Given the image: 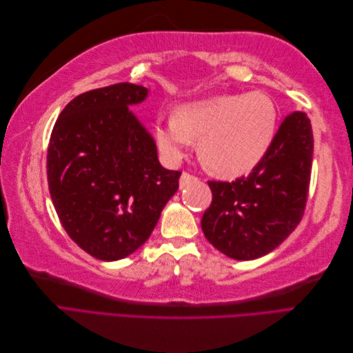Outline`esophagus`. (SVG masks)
<instances>
[{
  "label": "esophagus",
  "instance_id": "obj_1",
  "mask_svg": "<svg viewBox=\"0 0 353 353\" xmlns=\"http://www.w3.org/2000/svg\"><path fill=\"white\" fill-rule=\"evenodd\" d=\"M194 183H197V178L194 175H190L188 172H183V175H181V178H179V188L183 190Z\"/></svg>",
  "mask_w": 353,
  "mask_h": 353
}]
</instances>
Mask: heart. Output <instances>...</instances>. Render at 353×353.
<instances>
[{"label": "heart", "mask_w": 353, "mask_h": 353, "mask_svg": "<svg viewBox=\"0 0 353 353\" xmlns=\"http://www.w3.org/2000/svg\"><path fill=\"white\" fill-rule=\"evenodd\" d=\"M276 122L275 103L263 92L215 95L181 104L168 119L159 117L154 132L168 159H181L193 140H199V157L209 172L237 178L268 154Z\"/></svg>", "instance_id": "b5f03b06"}]
</instances>
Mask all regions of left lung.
<instances>
[{
    "label": "left lung",
    "mask_w": 353,
    "mask_h": 353,
    "mask_svg": "<svg viewBox=\"0 0 353 353\" xmlns=\"http://www.w3.org/2000/svg\"><path fill=\"white\" fill-rule=\"evenodd\" d=\"M312 156L306 113L285 116L268 154L248 176L208 183L212 203L201 218L208 241L237 261L258 259L279 248L303 216Z\"/></svg>",
    "instance_id": "obj_1"
}]
</instances>
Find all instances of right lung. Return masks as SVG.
<instances>
[{
	"label": "right lung",
	"mask_w": 353,
	"mask_h": 353,
	"mask_svg": "<svg viewBox=\"0 0 353 353\" xmlns=\"http://www.w3.org/2000/svg\"><path fill=\"white\" fill-rule=\"evenodd\" d=\"M143 85L114 83L74 97L52 128L47 176L69 237L100 261H119L147 241L178 190L179 170L160 165L153 137L130 105Z\"/></svg>",
	"instance_id": "obj_1"
}]
</instances>
